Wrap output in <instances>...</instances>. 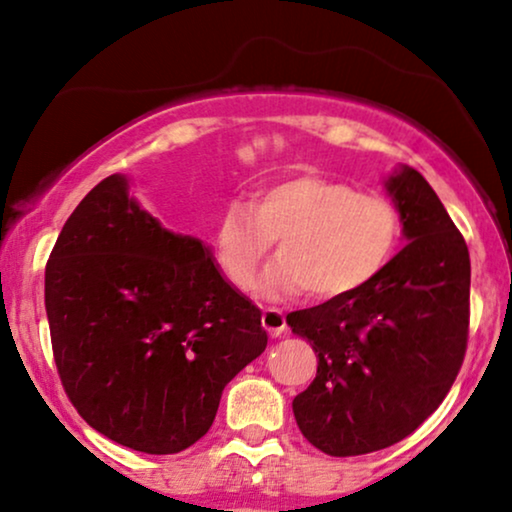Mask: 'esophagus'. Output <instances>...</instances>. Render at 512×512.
Segmentation results:
<instances>
[{"instance_id":"obj_1","label":"esophagus","mask_w":512,"mask_h":512,"mask_svg":"<svg viewBox=\"0 0 512 512\" xmlns=\"http://www.w3.org/2000/svg\"><path fill=\"white\" fill-rule=\"evenodd\" d=\"M261 324L265 331L272 335V338H282V335H286V319H284V314L277 310V307H265Z\"/></svg>"}]
</instances>
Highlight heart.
<instances>
[{
  "label": "heart",
  "mask_w": 512,
  "mask_h": 512,
  "mask_svg": "<svg viewBox=\"0 0 512 512\" xmlns=\"http://www.w3.org/2000/svg\"><path fill=\"white\" fill-rule=\"evenodd\" d=\"M279 237V254L256 293L279 300L310 291L335 300L366 289L387 270L403 240L398 207L384 195L321 174L277 181L254 200H230L216 216V263L235 289H247Z\"/></svg>",
  "instance_id": "obj_1"
}]
</instances>
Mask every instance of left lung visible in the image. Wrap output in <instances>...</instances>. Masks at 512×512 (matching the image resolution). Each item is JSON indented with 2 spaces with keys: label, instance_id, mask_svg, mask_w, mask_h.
Wrapping results in <instances>:
<instances>
[{
  "label": "left lung",
  "instance_id": "8db88e82",
  "mask_svg": "<svg viewBox=\"0 0 512 512\" xmlns=\"http://www.w3.org/2000/svg\"><path fill=\"white\" fill-rule=\"evenodd\" d=\"M408 244L366 289L286 314L317 354L293 398L298 429L331 457L396 445L433 415L457 380L471 321L464 235L422 174L389 179Z\"/></svg>",
  "mask_w": 512,
  "mask_h": 512
}]
</instances>
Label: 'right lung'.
<instances>
[{
	"label": "right lung",
	"mask_w": 512,
	"mask_h": 512,
	"mask_svg": "<svg viewBox=\"0 0 512 512\" xmlns=\"http://www.w3.org/2000/svg\"><path fill=\"white\" fill-rule=\"evenodd\" d=\"M46 314L76 412L118 445L177 454L212 426L223 387L263 354L261 310L209 249L174 235L111 174L79 202L46 263Z\"/></svg>",
	"instance_id": "right-lung-1"
}]
</instances>
